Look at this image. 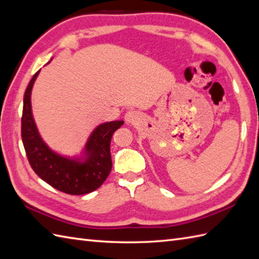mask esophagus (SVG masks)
Instances as JSON below:
<instances>
[{
	"instance_id": "esophagus-1",
	"label": "esophagus",
	"mask_w": 259,
	"mask_h": 259,
	"mask_svg": "<svg viewBox=\"0 0 259 259\" xmlns=\"http://www.w3.org/2000/svg\"><path fill=\"white\" fill-rule=\"evenodd\" d=\"M138 119V114L135 111H128L125 114V122L127 124H133Z\"/></svg>"
}]
</instances>
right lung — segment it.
I'll use <instances>...</instances> for the list:
<instances>
[{
    "mask_svg": "<svg viewBox=\"0 0 259 259\" xmlns=\"http://www.w3.org/2000/svg\"><path fill=\"white\" fill-rule=\"evenodd\" d=\"M38 72L29 81L23 103L22 141L29 165L39 178L57 190L72 195L90 193L101 187L111 172V138L124 122L104 123L94 130L87 144L84 162L57 155L42 142L31 115L30 92Z\"/></svg>",
    "mask_w": 259,
    "mask_h": 259,
    "instance_id": "1",
    "label": "right lung"
}]
</instances>
